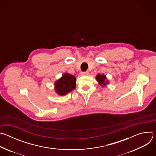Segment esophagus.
<instances>
[{
    "mask_svg": "<svg viewBox=\"0 0 156 156\" xmlns=\"http://www.w3.org/2000/svg\"><path fill=\"white\" fill-rule=\"evenodd\" d=\"M81 75L83 76H87L89 75V72H81Z\"/></svg>",
    "mask_w": 156,
    "mask_h": 156,
    "instance_id": "obj_1",
    "label": "esophagus"
}]
</instances>
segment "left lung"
<instances>
[{
    "instance_id": "obj_1",
    "label": "left lung",
    "mask_w": 156,
    "mask_h": 156,
    "mask_svg": "<svg viewBox=\"0 0 156 156\" xmlns=\"http://www.w3.org/2000/svg\"><path fill=\"white\" fill-rule=\"evenodd\" d=\"M96 79L97 80V81L98 82V83L101 85L102 87L105 86L107 84L109 83L108 80L107 79V77L105 75L102 74L101 75L100 73H99L98 75H96Z\"/></svg>"
}]
</instances>
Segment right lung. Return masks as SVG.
Returning <instances> with one entry per match:
<instances>
[{
	"label": "right lung",
	"instance_id": "add662e5",
	"mask_svg": "<svg viewBox=\"0 0 156 156\" xmlns=\"http://www.w3.org/2000/svg\"><path fill=\"white\" fill-rule=\"evenodd\" d=\"M76 77L69 73H64L54 83V90L59 96H64L76 87Z\"/></svg>",
	"mask_w": 156,
	"mask_h": 156
}]
</instances>
